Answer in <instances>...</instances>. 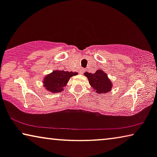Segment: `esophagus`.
Returning a JSON list of instances; mask_svg holds the SVG:
<instances>
[{"instance_id":"34e87169","label":"esophagus","mask_w":157,"mask_h":157,"mask_svg":"<svg viewBox=\"0 0 157 157\" xmlns=\"http://www.w3.org/2000/svg\"><path fill=\"white\" fill-rule=\"evenodd\" d=\"M83 72H84V69H83V68H81V69H79V73H80L81 74H82Z\"/></svg>"}]
</instances>
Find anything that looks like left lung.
I'll return each instance as SVG.
<instances>
[{
	"instance_id": "left-lung-1",
	"label": "left lung",
	"mask_w": 157,
	"mask_h": 157,
	"mask_svg": "<svg viewBox=\"0 0 157 157\" xmlns=\"http://www.w3.org/2000/svg\"><path fill=\"white\" fill-rule=\"evenodd\" d=\"M83 75L88 78L94 92H96L98 94L109 93L113 88L112 81L109 78L106 73L101 69L96 71L94 74L85 72Z\"/></svg>"
}]
</instances>
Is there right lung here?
<instances>
[{
  "label": "right lung",
  "instance_id": "right-lung-1",
  "mask_svg": "<svg viewBox=\"0 0 157 157\" xmlns=\"http://www.w3.org/2000/svg\"><path fill=\"white\" fill-rule=\"evenodd\" d=\"M76 75H78L77 72L56 69L44 76L43 86L44 89L51 92V94L60 93L63 91L71 77Z\"/></svg>",
  "mask_w": 157,
  "mask_h": 157
}]
</instances>
